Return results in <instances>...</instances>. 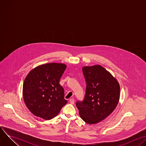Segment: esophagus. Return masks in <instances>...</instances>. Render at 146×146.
<instances>
[{
  "label": "esophagus",
  "mask_w": 146,
  "mask_h": 146,
  "mask_svg": "<svg viewBox=\"0 0 146 146\" xmlns=\"http://www.w3.org/2000/svg\"><path fill=\"white\" fill-rule=\"evenodd\" d=\"M69 101H70V103H71V104H74V99L73 98H71V99H70Z\"/></svg>",
  "instance_id": "obj_1"
}]
</instances>
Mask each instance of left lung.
Instances as JSON below:
<instances>
[{"label":"left lung","instance_id":"left-lung-1","mask_svg":"<svg viewBox=\"0 0 146 146\" xmlns=\"http://www.w3.org/2000/svg\"><path fill=\"white\" fill-rule=\"evenodd\" d=\"M82 70L86 82V94L84 99L78 100L76 105L83 121L96 123L115 109L119 99V85L100 65L84 66Z\"/></svg>","mask_w":146,"mask_h":146}]
</instances>
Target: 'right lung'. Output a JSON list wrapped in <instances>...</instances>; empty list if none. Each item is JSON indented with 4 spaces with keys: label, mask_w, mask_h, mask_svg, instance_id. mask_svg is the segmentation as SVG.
<instances>
[{
    "label": "right lung",
    "mask_w": 146,
    "mask_h": 146,
    "mask_svg": "<svg viewBox=\"0 0 146 146\" xmlns=\"http://www.w3.org/2000/svg\"><path fill=\"white\" fill-rule=\"evenodd\" d=\"M66 68L63 64H46L35 68L27 75L23 84V98L35 115L51 119L68 103L64 89L59 84Z\"/></svg>",
    "instance_id": "right-lung-1"
}]
</instances>
